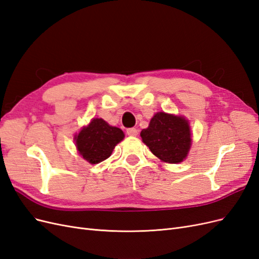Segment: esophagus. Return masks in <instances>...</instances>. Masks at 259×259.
<instances>
[{"instance_id":"obj_1","label":"esophagus","mask_w":259,"mask_h":259,"mask_svg":"<svg viewBox=\"0 0 259 259\" xmlns=\"http://www.w3.org/2000/svg\"><path fill=\"white\" fill-rule=\"evenodd\" d=\"M126 133L128 136H137L138 135V130L134 128V127H131L126 130Z\"/></svg>"}]
</instances>
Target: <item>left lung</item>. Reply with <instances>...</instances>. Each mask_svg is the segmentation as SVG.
Segmentation results:
<instances>
[{"instance_id":"1","label":"left lung","mask_w":259,"mask_h":259,"mask_svg":"<svg viewBox=\"0 0 259 259\" xmlns=\"http://www.w3.org/2000/svg\"><path fill=\"white\" fill-rule=\"evenodd\" d=\"M140 137L155 156L167 163L184 161L191 146L188 121L164 112H158L152 117Z\"/></svg>"}]
</instances>
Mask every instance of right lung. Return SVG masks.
<instances>
[{"mask_svg": "<svg viewBox=\"0 0 259 259\" xmlns=\"http://www.w3.org/2000/svg\"><path fill=\"white\" fill-rule=\"evenodd\" d=\"M123 138L122 130L110 126L103 119H93L75 137V144L85 160L96 164L108 159Z\"/></svg>", "mask_w": 259, "mask_h": 259, "instance_id": "obj_1", "label": "right lung"}]
</instances>
